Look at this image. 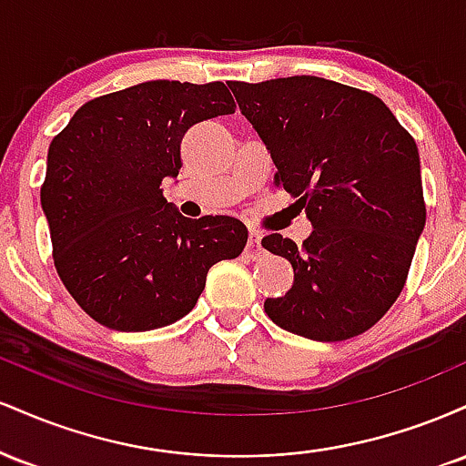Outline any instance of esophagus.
Listing matches in <instances>:
<instances>
[{
    "mask_svg": "<svg viewBox=\"0 0 466 466\" xmlns=\"http://www.w3.org/2000/svg\"><path fill=\"white\" fill-rule=\"evenodd\" d=\"M248 251H249V256H254V258L260 254V251H263V248H260V232H258V229H249Z\"/></svg>",
    "mask_w": 466,
    "mask_h": 466,
    "instance_id": "1",
    "label": "esophagus"
}]
</instances>
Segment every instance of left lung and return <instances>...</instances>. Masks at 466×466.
<instances>
[{"mask_svg": "<svg viewBox=\"0 0 466 466\" xmlns=\"http://www.w3.org/2000/svg\"><path fill=\"white\" fill-rule=\"evenodd\" d=\"M240 111L313 232L296 245L260 240L293 267V287L267 298L271 322L315 341L366 333L403 291L425 228L414 137L381 98L318 76L229 80Z\"/></svg>", "mask_w": 466, "mask_h": 466, "instance_id": "obj_1", "label": "left lung"}]
</instances>
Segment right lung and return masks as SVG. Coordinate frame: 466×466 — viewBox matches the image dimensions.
<instances>
[{"mask_svg": "<svg viewBox=\"0 0 466 466\" xmlns=\"http://www.w3.org/2000/svg\"><path fill=\"white\" fill-rule=\"evenodd\" d=\"M237 111L221 80H148L85 103L50 144L41 186L58 278L89 318L140 333L192 311L208 269L237 258L234 217H181L162 181L177 177L192 125Z\"/></svg>", "mask_w": 466, "mask_h": 466, "instance_id": "add662e5", "label": "right lung"}]
</instances>
